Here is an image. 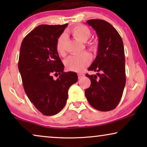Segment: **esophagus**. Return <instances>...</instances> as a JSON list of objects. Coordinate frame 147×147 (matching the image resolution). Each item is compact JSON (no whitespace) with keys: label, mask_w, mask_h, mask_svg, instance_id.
Wrapping results in <instances>:
<instances>
[{"label":"esophagus","mask_w":147,"mask_h":147,"mask_svg":"<svg viewBox=\"0 0 147 147\" xmlns=\"http://www.w3.org/2000/svg\"><path fill=\"white\" fill-rule=\"evenodd\" d=\"M85 75H84V74H82V73H79L78 74V79H81V78H84Z\"/></svg>","instance_id":"34e87169"}]
</instances>
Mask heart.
<instances>
[{
    "label": "heart",
    "mask_w": 147,
    "mask_h": 147,
    "mask_svg": "<svg viewBox=\"0 0 147 147\" xmlns=\"http://www.w3.org/2000/svg\"><path fill=\"white\" fill-rule=\"evenodd\" d=\"M71 35L76 39L85 43L91 36V31L87 26L83 25H76L71 28ZM65 41L66 35L65 34L62 35L57 39L56 43V50L58 54L61 56L65 55ZM87 47L90 51L96 52L98 50V45L95 42H89L87 44ZM91 61V55L87 52H84L80 55H74L69 57L65 61L66 68L71 71L80 72L85 69L89 65Z\"/></svg>",
    "instance_id": "1"
}]
</instances>
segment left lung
I'll return each mask as SVG.
<instances>
[{"label":"left lung","instance_id":"left-lung-1","mask_svg":"<svg viewBox=\"0 0 147 147\" xmlns=\"http://www.w3.org/2000/svg\"><path fill=\"white\" fill-rule=\"evenodd\" d=\"M98 37V55L88 68L98 72L86 76L91 80L85 95L92 107L100 111L115 108L121 100L126 84L125 57L122 38L113 26L100 19L86 22Z\"/></svg>","mask_w":147,"mask_h":147}]
</instances>
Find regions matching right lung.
I'll list each match as a JSON object with an SVG mask.
<instances>
[{"label": "right lung", "mask_w": 147, "mask_h": 147, "mask_svg": "<svg viewBox=\"0 0 147 147\" xmlns=\"http://www.w3.org/2000/svg\"><path fill=\"white\" fill-rule=\"evenodd\" d=\"M67 24L41 25L22 41L18 67L30 101L45 116L59 113L66 104L68 90L78 81L75 72H63L56 43ZM53 73L59 75L56 80Z\"/></svg>", "instance_id": "1"}]
</instances>
